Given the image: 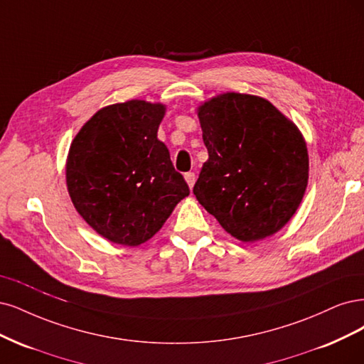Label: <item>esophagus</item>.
<instances>
[{"instance_id":"1","label":"esophagus","mask_w":364,"mask_h":364,"mask_svg":"<svg viewBox=\"0 0 364 364\" xmlns=\"http://www.w3.org/2000/svg\"><path fill=\"white\" fill-rule=\"evenodd\" d=\"M184 178H186L187 184H189L191 189H192L195 181H196V173L195 172H187V173H184Z\"/></svg>"}]
</instances>
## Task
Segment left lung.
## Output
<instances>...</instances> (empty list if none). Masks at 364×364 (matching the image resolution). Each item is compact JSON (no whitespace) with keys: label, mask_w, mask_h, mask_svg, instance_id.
<instances>
[{"label":"left lung","mask_w":364,"mask_h":364,"mask_svg":"<svg viewBox=\"0 0 364 364\" xmlns=\"http://www.w3.org/2000/svg\"><path fill=\"white\" fill-rule=\"evenodd\" d=\"M208 160L193 195L232 237L272 236L295 215L309 183L298 127L264 98L228 92L198 107Z\"/></svg>","instance_id":"obj_1"}]
</instances>
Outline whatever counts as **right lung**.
Here are the masks:
<instances>
[{
    "label": "right lung",
    "instance_id": "add662e5",
    "mask_svg": "<svg viewBox=\"0 0 364 364\" xmlns=\"http://www.w3.org/2000/svg\"><path fill=\"white\" fill-rule=\"evenodd\" d=\"M163 104L142 100L98 110L73 140L66 161L69 196L80 216L107 240L137 246L163 227L191 193L157 139Z\"/></svg>",
    "mask_w": 364,
    "mask_h": 364
}]
</instances>
